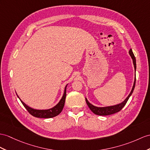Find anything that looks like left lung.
Listing matches in <instances>:
<instances>
[{
	"mask_svg": "<svg viewBox=\"0 0 150 150\" xmlns=\"http://www.w3.org/2000/svg\"><path fill=\"white\" fill-rule=\"evenodd\" d=\"M129 54L130 55L131 58L133 60V64L134 65V69H135V72H136V57H135L134 54L132 52V49H130L129 50ZM136 74H135V79H134V85L132 88V90L130 93V94L128 96V97L125 98V100L123 101L122 103L116 104L115 105H111V106H107V107H96L95 105H92V104H90L88 101L87 98H85L86 99V103L88 105V106L89 107V108L90 109V110L92 111L94 114H96L97 115H100V116H106V115H112L115 114L116 112H119L121 109L125 106V105L126 104V103H127L128 100H129V97H130L131 95L132 94L133 91L134 90L135 88V85H136Z\"/></svg>",
	"mask_w": 150,
	"mask_h": 150,
	"instance_id": "left-lung-1",
	"label": "left lung"
}]
</instances>
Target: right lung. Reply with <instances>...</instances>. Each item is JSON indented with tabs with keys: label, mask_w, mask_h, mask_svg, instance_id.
Masks as SVG:
<instances>
[{
	"label": "right lung",
	"mask_w": 150,
	"mask_h": 150,
	"mask_svg": "<svg viewBox=\"0 0 150 150\" xmlns=\"http://www.w3.org/2000/svg\"><path fill=\"white\" fill-rule=\"evenodd\" d=\"M67 85H66L65 88L64 90V93L62 97L60 99V102L58 103L55 106H54L53 108L49 109H45V110H39V109H33L32 108H30L27 105L25 104L21 100L20 97H18L20 98V101L21 102V103L24 105V107L26 108L28 112L30 113V115H32L33 116H35L36 118H53L58 115L62 111V109L64 106V104H65V97H66V88H67ZM17 95V94H16Z\"/></svg>",
	"instance_id": "add662e5"
}]
</instances>
